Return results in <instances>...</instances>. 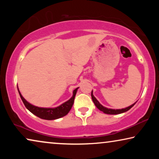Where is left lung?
<instances>
[{
	"label": "left lung",
	"instance_id": "left-lung-1",
	"mask_svg": "<svg viewBox=\"0 0 159 159\" xmlns=\"http://www.w3.org/2000/svg\"><path fill=\"white\" fill-rule=\"evenodd\" d=\"M91 97H92L93 101L95 105V106H96L100 111H103V113H105V114H121V113L126 112L127 111H129L130 108H131L132 106L135 104V103H134V104H132V105L128 106V107L125 108H121V109H112V108H108L102 106L101 104L99 103L98 101V100L94 97V95L93 94V90H92V93H91Z\"/></svg>",
	"mask_w": 159,
	"mask_h": 159
}]
</instances>
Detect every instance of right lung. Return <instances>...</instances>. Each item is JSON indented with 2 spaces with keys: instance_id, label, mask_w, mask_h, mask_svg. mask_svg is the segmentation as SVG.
<instances>
[{
  "instance_id": "right-lung-1",
  "label": "right lung",
  "mask_w": 159,
  "mask_h": 159,
  "mask_svg": "<svg viewBox=\"0 0 159 159\" xmlns=\"http://www.w3.org/2000/svg\"><path fill=\"white\" fill-rule=\"evenodd\" d=\"M77 88H76L75 90L73 91V95L69 101L65 102L61 105L58 106L56 108H40L38 106H33L32 104L26 101L22 95L19 92V88L18 91L20 95L21 101H23L24 104H25V107L30 111V112L35 115L39 118L43 119H46V120H53V119H57L61 117L66 116V115L69 112V111L71 110V107H72L74 104V101H75V98L77 93Z\"/></svg>"
}]
</instances>
